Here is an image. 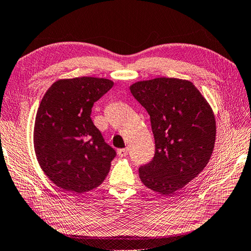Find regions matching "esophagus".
I'll return each mask as SVG.
<instances>
[{
	"label": "esophagus",
	"mask_w": 251,
	"mask_h": 251,
	"mask_svg": "<svg viewBox=\"0 0 251 251\" xmlns=\"http://www.w3.org/2000/svg\"><path fill=\"white\" fill-rule=\"evenodd\" d=\"M118 154H119V156H121V157H125L126 155H128V149L126 148V149H120L119 151H118Z\"/></svg>",
	"instance_id": "34e87169"
}]
</instances>
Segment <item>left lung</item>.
<instances>
[{
    "label": "left lung",
    "instance_id": "left-lung-1",
    "mask_svg": "<svg viewBox=\"0 0 251 251\" xmlns=\"http://www.w3.org/2000/svg\"><path fill=\"white\" fill-rule=\"evenodd\" d=\"M129 89L148 111L155 139L153 159L139 168V176L148 188L170 196L197 177L211 158L216 138L213 110L187 80L156 78Z\"/></svg>",
    "mask_w": 251,
    "mask_h": 251
}]
</instances>
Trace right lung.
Returning a JSON list of instances; mask_svg holds the SVG:
<instances>
[{
	"mask_svg": "<svg viewBox=\"0 0 251 251\" xmlns=\"http://www.w3.org/2000/svg\"><path fill=\"white\" fill-rule=\"evenodd\" d=\"M109 79L57 80L46 92L35 118L34 149L52 183L80 195L100 185L115 157L91 119L95 101L111 89Z\"/></svg>",
	"mask_w": 251,
	"mask_h": 251,
	"instance_id": "add662e5",
	"label": "right lung"
}]
</instances>
